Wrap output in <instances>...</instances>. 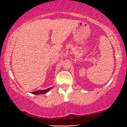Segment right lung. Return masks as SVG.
Wrapping results in <instances>:
<instances>
[{
  "label": "right lung",
  "instance_id": "obj_1",
  "mask_svg": "<svg viewBox=\"0 0 127 127\" xmlns=\"http://www.w3.org/2000/svg\"><path fill=\"white\" fill-rule=\"evenodd\" d=\"M52 89V87H50V88H49L48 89H46V90H38V91H37L36 92H32V94H35V95H41V94H46L49 91H50V90Z\"/></svg>",
  "mask_w": 127,
  "mask_h": 127
}]
</instances>
